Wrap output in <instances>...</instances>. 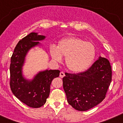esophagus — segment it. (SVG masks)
I'll use <instances>...</instances> for the list:
<instances>
[{
    "label": "esophagus",
    "instance_id": "obj_1",
    "mask_svg": "<svg viewBox=\"0 0 123 123\" xmlns=\"http://www.w3.org/2000/svg\"><path fill=\"white\" fill-rule=\"evenodd\" d=\"M65 76V73L64 72H63V71H62V72H60V78H63L64 76Z\"/></svg>",
    "mask_w": 123,
    "mask_h": 123
}]
</instances>
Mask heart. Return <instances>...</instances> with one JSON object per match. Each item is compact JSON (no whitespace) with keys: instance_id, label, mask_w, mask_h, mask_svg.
Returning <instances> with one entry per match:
<instances>
[{"instance_id":"b5f03b06","label":"heart","mask_w":123,"mask_h":123,"mask_svg":"<svg viewBox=\"0 0 123 123\" xmlns=\"http://www.w3.org/2000/svg\"><path fill=\"white\" fill-rule=\"evenodd\" d=\"M52 58L57 62L66 56L67 68L73 73L85 71L93 63L96 57L97 50L94 44L76 37H69L61 39L57 47H50Z\"/></svg>"}]
</instances>
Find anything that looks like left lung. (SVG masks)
Wrapping results in <instances>:
<instances>
[{
    "instance_id": "1",
    "label": "left lung",
    "mask_w": 123,
    "mask_h": 123,
    "mask_svg": "<svg viewBox=\"0 0 123 123\" xmlns=\"http://www.w3.org/2000/svg\"><path fill=\"white\" fill-rule=\"evenodd\" d=\"M111 81L109 61L100 56L87 70L77 74L65 73L63 87L67 101L78 111H86L105 98Z\"/></svg>"
}]
</instances>
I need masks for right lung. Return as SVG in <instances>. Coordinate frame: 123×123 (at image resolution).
I'll list each match as a JSON object with an SVG mask.
<instances>
[{"label":"right lung","mask_w":123,"mask_h":123,"mask_svg":"<svg viewBox=\"0 0 123 123\" xmlns=\"http://www.w3.org/2000/svg\"><path fill=\"white\" fill-rule=\"evenodd\" d=\"M38 32H31L19 41L11 57L10 66L11 90L19 100L32 108H39L46 102L50 94L52 80L59 76L60 70L45 69L39 71L32 79H27L23 74V67L26 56L32 48L40 46L39 41L45 39Z\"/></svg>","instance_id":"1"}]
</instances>
